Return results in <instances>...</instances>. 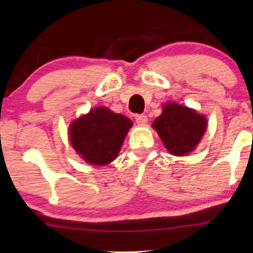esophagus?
Masks as SVG:
<instances>
[{
	"label": "esophagus",
	"mask_w": 253,
	"mask_h": 253,
	"mask_svg": "<svg viewBox=\"0 0 253 253\" xmlns=\"http://www.w3.org/2000/svg\"><path fill=\"white\" fill-rule=\"evenodd\" d=\"M135 119H136V123L140 124V125H145V124H146L148 121L146 115H136Z\"/></svg>",
	"instance_id": "1"
}]
</instances>
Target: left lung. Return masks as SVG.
I'll return each mask as SVG.
<instances>
[{"label":"left lung","instance_id":"1","mask_svg":"<svg viewBox=\"0 0 253 253\" xmlns=\"http://www.w3.org/2000/svg\"><path fill=\"white\" fill-rule=\"evenodd\" d=\"M152 126L169 154L185 156L201 142L207 130L208 121L194 109L175 102H166L161 116L154 121Z\"/></svg>","mask_w":253,"mask_h":253}]
</instances>
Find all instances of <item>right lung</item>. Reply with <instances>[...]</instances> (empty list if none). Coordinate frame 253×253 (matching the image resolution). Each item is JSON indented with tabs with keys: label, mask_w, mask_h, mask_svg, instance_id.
<instances>
[{
	"label": "right lung",
	"mask_w": 253,
	"mask_h": 253,
	"mask_svg": "<svg viewBox=\"0 0 253 253\" xmlns=\"http://www.w3.org/2000/svg\"><path fill=\"white\" fill-rule=\"evenodd\" d=\"M131 126L130 119L124 115L97 107L71 123V146L89 164L107 165L116 160Z\"/></svg>",
	"instance_id": "obj_1"
}]
</instances>
